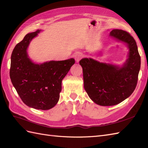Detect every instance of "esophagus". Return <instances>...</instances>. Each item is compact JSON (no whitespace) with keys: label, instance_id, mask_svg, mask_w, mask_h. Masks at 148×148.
<instances>
[{"label":"esophagus","instance_id":"esophagus-1","mask_svg":"<svg viewBox=\"0 0 148 148\" xmlns=\"http://www.w3.org/2000/svg\"><path fill=\"white\" fill-rule=\"evenodd\" d=\"M74 57H75V61L77 62H78L80 60L82 59V53H75V54Z\"/></svg>","mask_w":148,"mask_h":148}]
</instances>
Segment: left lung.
Returning <instances> with one entry per match:
<instances>
[{
  "label": "left lung",
  "instance_id": "obj_1",
  "mask_svg": "<svg viewBox=\"0 0 148 148\" xmlns=\"http://www.w3.org/2000/svg\"><path fill=\"white\" fill-rule=\"evenodd\" d=\"M110 36L127 44L128 58L122 67L84 58L79 61L83 73L84 88L96 104L102 106L118 104L135 90L141 58L135 40L128 32L113 29Z\"/></svg>",
  "mask_w": 148,
  "mask_h": 148
}]
</instances>
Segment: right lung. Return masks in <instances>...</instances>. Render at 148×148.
I'll list each match as a JSON object with an SVG mask.
<instances>
[{"instance_id":"1","label":"right lung","mask_w":148,"mask_h":148,"mask_svg":"<svg viewBox=\"0 0 148 148\" xmlns=\"http://www.w3.org/2000/svg\"><path fill=\"white\" fill-rule=\"evenodd\" d=\"M41 30L28 33L13 49L10 77L25 104L39 110H49L59 101L62 81L75 64V59L49 61L36 64L28 57L27 48Z\"/></svg>"}]
</instances>
